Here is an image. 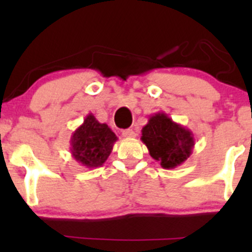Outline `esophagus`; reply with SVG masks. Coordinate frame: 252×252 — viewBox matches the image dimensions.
Returning <instances> with one entry per match:
<instances>
[{"instance_id": "1", "label": "esophagus", "mask_w": 252, "mask_h": 252, "mask_svg": "<svg viewBox=\"0 0 252 252\" xmlns=\"http://www.w3.org/2000/svg\"><path fill=\"white\" fill-rule=\"evenodd\" d=\"M122 134H123L124 138H126V139H133L136 136L135 131H134L133 129H126V130H123V133Z\"/></svg>"}]
</instances>
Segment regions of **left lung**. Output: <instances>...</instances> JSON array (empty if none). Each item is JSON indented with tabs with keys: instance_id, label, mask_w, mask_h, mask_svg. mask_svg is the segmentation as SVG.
<instances>
[{
	"instance_id": "left-lung-1",
	"label": "left lung",
	"mask_w": 252,
	"mask_h": 252,
	"mask_svg": "<svg viewBox=\"0 0 252 252\" xmlns=\"http://www.w3.org/2000/svg\"><path fill=\"white\" fill-rule=\"evenodd\" d=\"M141 141L149 154L164 169H173L184 163L195 146L191 130L175 123L163 112L150 116L141 130Z\"/></svg>"
}]
</instances>
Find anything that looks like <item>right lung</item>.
I'll return each mask as SVG.
<instances>
[{
    "label": "right lung",
    "mask_w": 252,
    "mask_h": 252,
    "mask_svg": "<svg viewBox=\"0 0 252 252\" xmlns=\"http://www.w3.org/2000/svg\"><path fill=\"white\" fill-rule=\"evenodd\" d=\"M116 134L105 123H100L93 113H89L70 138V154L80 166L86 168L101 167L111 155Z\"/></svg>",
    "instance_id": "obj_1"
}]
</instances>
